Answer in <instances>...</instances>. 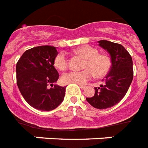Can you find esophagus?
Segmentation results:
<instances>
[{"label":"esophagus","mask_w":148,"mask_h":148,"mask_svg":"<svg viewBox=\"0 0 148 148\" xmlns=\"http://www.w3.org/2000/svg\"><path fill=\"white\" fill-rule=\"evenodd\" d=\"M79 87L81 89H85L86 88V86H81V85H79Z\"/></svg>","instance_id":"1"}]
</instances>
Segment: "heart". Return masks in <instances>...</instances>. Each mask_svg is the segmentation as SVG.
<instances>
[{"instance_id":"heart-1","label":"heart","mask_w":148,"mask_h":148,"mask_svg":"<svg viewBox=\"0 0 148 148\" xmlns=\"http://www.w3.org/2000/svg\"><path fill=\"white\" fill-rule=\"evenodd\" d=\"M75 53L85 59L83 67L81 71H70L64 73L61 77V81L64 84L84 85L88 80L94 77H103L109 72L112 66L111 58L106 54L99 53L96 48L91 46H83L75 49ZM54 66L60 71L66 69L67 58L64 52H60L56 56L53 61Z\"/></svg>"}]
</instances>
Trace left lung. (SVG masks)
<instances>
[{
    "label": "left lung",
    "instance_id": "8db88e82",
    "mask_svg": "<svg viewBox=\"0 0 148 148\" xmlns=\"http://www.w3.org/2000/svg\"><path fill=\"white\" fill-rule=\"evenodd\" d=\"M99 45L110 54L112 66L105 85L95 87L94 96L86 100L95 108L106 109L119 103L127 93L133 79V62L122 45L108 40L99 41Z\"/></svg>",
    "mask_w": 148,
    "mask_h": 148
}]
</instances>
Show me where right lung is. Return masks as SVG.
Instances as JSON below:
<instances>
[{"label":"right lung","mask_w":148,"mask_h":148,"mask_svg":"<svg viewBox=\"0 0 148 148\" xmlns=\"http://www.w3.org/2000/svg\"><path fill=\"white\" fill-rule=\"evenodd\" d=\"M57 54L55 47H34L26 50L16 63L19 90L27 103L36 109L51 111L64 99L66 87L53 85L59 79L53 66Z\"/></svg>","instance_id":"obj_1"}]
</instances>
